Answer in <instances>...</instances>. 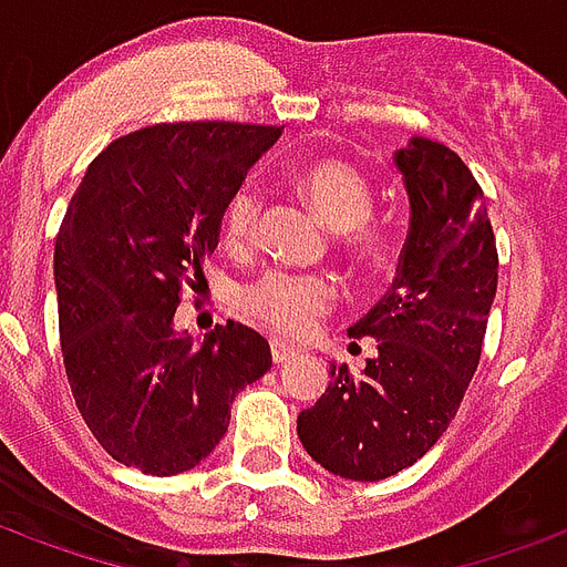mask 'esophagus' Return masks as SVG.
<instances>
[{"label": "esophagus", "instance_id": "1", "mask_svg": "<svg viewBox=\"0 0 567 567\" xmlns=\"http://www.w3.org/2000/svg\"><path fill=\"white\" fill-rule=\"evenodd\" d=\"M270 353H274V362H288V360H293V357H297V348H293V344H285V341H279V339H274L270 341Z\"/></svg>", "mask_w": 567, "mask_h": 567}]
</instances>
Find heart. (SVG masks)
<instances>
[{"label":"heart","instance_id":"heart-1","mask_svg":"<svg viewBox=\"0 0 567 567\" xmlns=\"http://www.w3.org/2000/svg\"><path fill=\"white\" fill-rule=\"evenodd\" d=\"M297 189L315 214L332 231H351L348 244L353 252L371 255L378 249V235L369 231V216L374 210L369 181L341 159H318L300 168ZM261 198L249 184L228 196L223 207V235L231 246H249L258 231ZM336 300V285L323 276L285 274L270 270L252 285H246L240 302L249 318L265 323L279 336H306Z\"/></svg>","mask_w":567,"mask_h":567}]
</instances>
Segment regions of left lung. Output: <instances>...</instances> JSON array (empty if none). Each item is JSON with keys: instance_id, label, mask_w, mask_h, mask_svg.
<instances>
[{"instance_id": "left-lung-1", "label": "left lung", "mask_w": 567, "mask_h": 567, "mask_svg": "<svg viewBox=\"0 0 567 567\" xmlns=\"http://www.w3.org/2000/svg\"><path fill=\"white\" fill-rule=\"evenodd\" d=\"M410 198L399 276L351 336L378 357L360 374L330 365V386L297 416L312 461L351 482L401 473L455 419L478 369L496 297V240L485 193L455 151L413 136L395 151Z\"/></svg>"}]
</instances>
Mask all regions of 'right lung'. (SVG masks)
Returning a JSON list of instances; mask_svg holds the SVG:
<instances>
[{
    "mask_svg": "<svg viewBox=\"0 0 567 567\" xmlns=\"http://www.w3.org/2000/svg\"><path fill=\"white\" fill-rule=\"evenodd\" d=\"M282 127L189 121L115 140L85 168L55 240L59 336L73 401L97 443L145 475L202 464L231 401L270 365L244 323L205 341L175 330L181 291L205 282L228 196Z\"/></svg>",
    "mask_w": 567,
    "mask_h": 567,
    "instance_id": "obj_1",
    "label": "right lung"
}]
</instances>
